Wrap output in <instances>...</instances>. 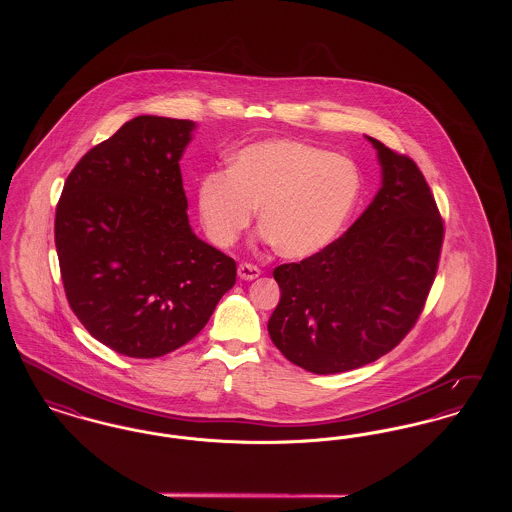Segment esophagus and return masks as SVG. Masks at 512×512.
Here are the masks:
<instances>
[{
	"instance_id": "1",
	"label": "esophagus",
	"mask_w": 512,
	"mask_h": 512,
	"mask_svg": "<svg viewBox=\"0 0 512 512\" xmlns=\"http://www.w3.org/2000/svg\"><path fill=\"white\" fill-rule=\"evenodd\" d=\"M259 274H261V270L255 267V265L242 263V265L238 267V276H240L242 280H255V278H259Z\"/></svg>"
}]
</instances>
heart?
<instances>
[{
	"label": "heart",
	"mask_w": 512,
	"mask_h": 512,
	"mask_svg": "<svg viewBox=\"0 0 512 512\" xmlns=\"http://www.w3.org/2000/svg\"><path fill=\"white\" fill-rule=\"evenodd\" d=\"M361 194L357 165L338 153L267 138L242 147L228 172L197 186L199 220L213 244H236L259 207L265 240L286 259H307L340 236Z\"/></svg>",
	"instance_id": "b5f03b06"
}]
</instances>
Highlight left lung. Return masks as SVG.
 Listing matches in <instances>:
<instances>
[{"label":"left lung","mask_w":512,"mask_h":512,"mask_svg":"<svg viewBox=\"0 0 512 512\" xmlns=\"http://www.w3.org/2000/svg\"><path fill=\"white\" fill-rule=\"evenodd\" d=\"M382 186L349 230L317 255L274 268L280 303L268 334L315 374L374 363L413 328L438 270L443 222L413 159L365 136Z\"/></svg>","instance_id":"left-lung-1"}]
</instances>
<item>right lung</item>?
<instances>
[{
    "instance_id": "obj_1",
    "label": "right lung",
    "mask_w": 512,
    "mask_h": 512,
    "mask_svg": "<svg viewBox=\"0 0 512 512\" xmlns=\"http://www.w3.org/2000/svg\"><path fill=\"white\" fill-rule=\"evenodd\" d=\"M194 121L140 115L69 174L55 247L69 305L84 328L134 359L195 338L236 282V263L195 236L180 159Z\"/></svg>"
}]
</instances>
